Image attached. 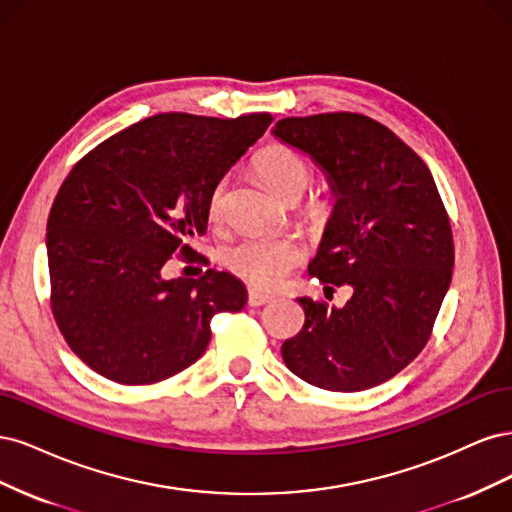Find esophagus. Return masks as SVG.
<instances>
[{
  "mask_svg": "<svg viewBox=\"0 0 512 512\" xmlns=\"http://www.w3.org/2000/svg\"><path fill=\"white\" fill-rule=\"evenodd\" d=\"M274 300V293L261 291V289H251L249 291V306H263Z\"/></svg>",
  "mask_w": 512,
  "mask_h": 512,
  "instance_id": "obj_1",
  "label": "esophagus"
}]
</instances>
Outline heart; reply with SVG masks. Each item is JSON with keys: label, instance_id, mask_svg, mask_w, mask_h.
<instances>
[{"label": "heart", "instance_id": "obj_1", "mask_svg": "<svg viewBox=\"0 0 512 512\" xmlns=\"http://www.w3.org/2000/svg\"><path fill=\"white\" fill-rule=\"evenodd\" d=\"M257 170L266 183L285 197L291 191H306L312 180V168L302 153L285 144H272L257 157ZM227 183H221L210 193V214L219 217L223 208ZM227 268L240 278L259 287H274L304 259L302 244L289 236L249 234L229 246L223 255Z\"/></svg>", "mask_w": 512, "mask_h": 512}]
</instances>
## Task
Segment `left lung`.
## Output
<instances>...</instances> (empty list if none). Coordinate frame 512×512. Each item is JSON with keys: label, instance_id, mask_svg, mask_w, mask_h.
<instances>
[{"label": "left lung", "instance_id": "1", "mask_svg": "<svg viewBox=\"0 0 512 512\" xmlns=\"http://www.w3.org/2000/svg\"><path fill=\"white\" fill-rule=\"evenodd\" d=\"M272 134L327 174L336 197L308 272L349 285L342 308L298 298L304 327L283 359L327 391H364L404 370L430 340L451 285L453 234L423 159L357 112L280 119Z\"/></svg>", "mask_w": 512, "mask_h": 512}]
</instances>
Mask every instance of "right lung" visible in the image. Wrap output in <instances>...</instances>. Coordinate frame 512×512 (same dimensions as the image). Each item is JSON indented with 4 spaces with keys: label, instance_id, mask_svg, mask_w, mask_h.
I'll list each match as a JSON object with an SVG mask.
<instances>
[{
    "label": "right lung",
    "instance_id": "obj_1",
    "mask_svg": "<svg viewBox=\"0 0 512 512\" xmlns=\"http://www.w3.org/2000/svg\"><path fill=\"white\" fill-rule=\"evenodd\" d=\"M272 121L155 114L97 144L63 180L46 223L51 308L91 370L121 385L166 381L204 355L217 312L244 308L229 272L166 278L163 266L193 253L212 189Z\"/></svg>",
    "mask_w": 512,
    "mask_h": 512
}]
</instances>
